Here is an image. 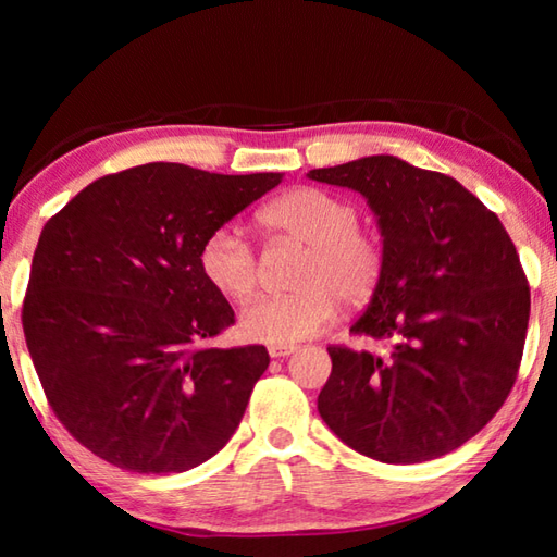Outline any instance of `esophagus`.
Masks as SVG:
<instances>
[{"mask_svg": "<svg viewBox=\"0 0 557 557\" xmlns=\"http://www.w3.org/2000/svg\"><path fill=\"white\" fill-rule=\"evenodd\" d=\"M268 351H270L272 359H285V357H289V354L297 351V347H294V345H270Z\"/></svg>", "mask_w": 557, "mask_h": 557, "instance_id": "34e87169", "label": "esophagus"}]
</instances>
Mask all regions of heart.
I'll use <instances>...</instances> for the list:
<instances>
[{"mask_svg": "<svg viewBox=\"0 0 557 557\" xmlns=\"http://www.w3.org/2000/svg\"><path fill=\"white\" fill-rule=\"evenodd\" d=\"M260 218L270 230L306 244V253L292 277L297 289L258 297L242 311L239 327L248 339L268 345L309 339L333 321L337 301L363 304L381 285L383 246L359 230V212L349 200L304 186L272 200ZM198 268L208 285L227 299L242 301L256 289L258 258L236 224H222L206 236Z\"/></svg>", "mask_w": 557, "mask_h": 557, "instance_id": "1", "label": "heart"}]
</instances>
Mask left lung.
Here are the masks:
<instances>
[{"label": "left lung", "instance_id": "left-lung-1", "mask_svg": "<svg viewBox=\"0 0 557 557\" xmlns=\"http://www.w3.org/2000/svg\"><path fill=\"white\" fill-rule=\"evenodd\" d=\"M369 198L385 270L351 335L387 357L330 345L318 411L342 443L385 465H417L474 437L517 381L531 294L493 210L441 172L393 156L311 170Z\"/></svg>", "mask_w": 557, "mask_h": 557}]
</instances>
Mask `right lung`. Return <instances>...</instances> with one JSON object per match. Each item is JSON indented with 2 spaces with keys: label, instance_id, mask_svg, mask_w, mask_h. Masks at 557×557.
I'll return each instance as SVG.
<instances>
[{
  "label": "right lung",
  "instance_id": "obj_1",
  "mask_svg": "<svg viewBox=\"0 0 557 557\" xmlns=\"http://www.w3.org/2000/svg\"><path fill=\"white\" fill-rule=\"evenodd\" d=\"M280 180L150 162L100 176L47 220L23 335L54 417L92 455L180 474L227 445L270 357L200 347L234 311L198 248Z\"/></svg>",
  "mask_w": 557,
  "mask_h": 557
}]
</instances>
